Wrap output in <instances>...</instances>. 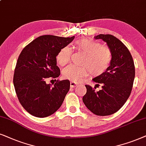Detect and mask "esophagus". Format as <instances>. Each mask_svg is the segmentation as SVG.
I'll return each instance as SVG.
<instances>
[{"label": "esophagus", "mask_w": 146, "mask_h": 146, "mask_svg": "<svg viewBox=\"0 0 146 146\" xmlns=\"http://www.w3.org/2000/svg\"><path fill=\"white\" fill-rule=\"evenodd\" d=\"M77 85H78V84L75 82H73V81H71V82H70V86H71V87H77Z\"/></svg>", "instance_id": "esophagus-1"}]
</instances>
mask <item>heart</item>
<instances>
[{
  "instance_id": "obj_1",
  "label": "heart",
  "mask_w": 146,
  "mask_h": 146,
  "mask_svg": "<svg viewBox=\"0 0 146 146\" xmlns=\"http://www.w3.org/2000/svg\"><path fill=\"white\" fill-rule=\"evenodd\" d=\"M75 48L84 53L83 66L69 65L62 71L63 77L73 82H79L89 73L94 77L100 76L106 71L112 59L111 50L108 46L89 38H81L75 42ZM71 50L67 46L62 48L56 56L58 65L63 67L71 58Z\"/></svg>"
}]
</instances>
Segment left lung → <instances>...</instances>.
<instances>
[{"label":"left lung","instance_id":"8db88e82","mask_svg":"<svg viewBox=\"0 0 146 146\" xmlns=\"http://www.w3.org/2000/svg\"><path fill=\"white\" fill-rule=\"evenodd\" d=\"M96 39L106 42L112 53L108 69L93 81L102 85L99 91L85 85L87 93L83 102L88 110L97 115H110L117 112L127 100L135 78L133 58L125 44L111 35L100 34Z\"/></svg>","mask_w":146,"mask_h":146}]
</instances>
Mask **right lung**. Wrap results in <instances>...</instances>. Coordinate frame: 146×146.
<instances>
[{"label":"right lung","mask_w":146,"mask_h":146,"mask_svg":"<svg viewBox=\"0 0 146 146\" xmlns=\"http://www.w3.org/2000/svg\"><path fill=\"white\" fill-rule=\"evenodd\" d=\"M74 38L40 36L21 51L15 69L13 83L21 106L32 115L47 117L63 104L69 91V81H57L51 86L46 84V80L59 76L56 56Z\"/></svg>","instance_id":"obj_1"}]
</instances>
